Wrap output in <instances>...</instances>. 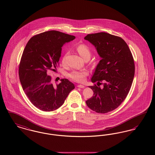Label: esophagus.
I'll return each instance as SVG.
<instances>
[{
    "instance_id": "obj_1",
    "label": "esophagus",
    "mask_w": 155,
    "mask_h": 155,
    "mask_svg": "<svg viewBox=\"0 0 155 155\" xmlns=\"http://www.w3.org/2000/svg\"><path fill=\"white\" fill-rule=\"evenodd\" d=\"M77 87L80 88H85V86H84V85H77Z\"/></svg>"
}]
</instances>
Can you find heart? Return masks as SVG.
<instances>
[{"label": "heart", "mask_w": 155, "mask_h": 155, "mask_svg": "<svg viewBox=\"0 0 155 155\" xmlns=\"http://www.w3.org/2000/svg\"><path fill=\"white\" fill-rule=\"evenodd\" d=\"M77 51L83 59H84L88 57L91 58V52L87 45L85 44L79 45L77 47ZM65 61L64 56L62 60L63 64L65 63ZM88 74V73L87 70H73L68 74V76L74 81L78 82H82L85 81L86 76Z\"/></svg>", "instance_id": "1"}]
</instances>
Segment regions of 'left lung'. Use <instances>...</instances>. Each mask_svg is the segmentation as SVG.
I'll return each mask as SVG.
<instances>
[{"mask_svg": "<svg viewBox=\"0 0 155 155\" xmlns=\"http://www.w3.org/2000/svg\"><path fill=\"white\" fill-rule=\"evenodd\" d=\"M84 39L94 46L101 58L91 81L98 86L103 85L101 88L96 85L89 87L94 95L86 104L96 113H108L118 107L130 90L135 74L133 55L120 37L99 32L88 34Z\"/></svg>", "mask_w": 155, "mask_h": 155, "instance_id": "left-lung-1", "label": "left lung"}]
</instances>
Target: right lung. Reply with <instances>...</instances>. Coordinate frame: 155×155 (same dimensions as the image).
<instances>
[{
    "label": "right lung",
    "mask_w": 155,
    "mask_h": 155,
    "mask_svg": "<svg viewBox=\"0 0 155 155\" xmlns=\"http://www.w3.org/2000/svg\"><path fill=\"white\" fill-rule=\"evenodd\" d=\"M75 38V36L56 31H49L32 37L22 53L18 74L22 89L31 102L39 110L58 109L75 88L66 78L54 87L49 70L54 71L59 64L61 48Z\"/></svg>",
    "instance_id": "add662e5"
}]
</instances>
